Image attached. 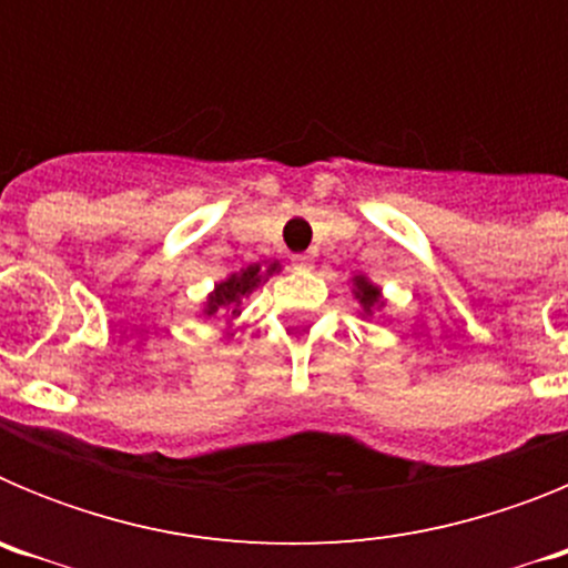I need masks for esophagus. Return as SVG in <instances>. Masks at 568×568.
Masks as SVG:
<instances>
[{
	"label": "esophagus",
	"mask_w": 568,
	"mask_h": 568,
	"mask_svg": "<svg viewBox=\"0 0 568 568\" xmlns=\"http://www.w3.org/2000/svg\"><path fill=\"white\" fill-rule=\"evenodd\" d=\"M293 264L295 267H313V255H307V253L293 255Z\"/></svg>",
	"instance_id": "obj_1"
}]
</instances>
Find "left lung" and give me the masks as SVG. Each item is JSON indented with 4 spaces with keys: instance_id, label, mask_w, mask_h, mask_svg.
Wrapping results in <instances>:
<instances>
[{
    "instance_id": "8db88e82",
    "label": "left lung",
    "mask_w": 568,
    "mask_h": 568,
    "mask_svg": "<svg viewBox=\"0 0 568 568\" xmlns=\"http://www.w3.org/2000/svg\"><path fill=\"white\" fill-rule=\"evenodd\" d=\"M355 287H358V293H355V295H358V298H361V304H364L366 313H369L375 301H378V293H375L373 284H366L364 278H355Z\"/></svg>"
}]
</instances>
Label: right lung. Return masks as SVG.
Here are the masks:
<instances>
[{"instance_id": "add662e5", "label": "right lung", "mask_w": 568, "mask_h": 568, "mask_svg": "<svg viewBox=\"0 0 568 568\" xmlns=\"http://www.w3.org/2000/svg\"><path fill=\"white\" fill-rule=\"evenodd\" d=\"M275 270H278V264H270L267 275L275 273ZM261 278H264V273H261V264H253V267L230 275V278L222 281V284L215 287V293L210 295L207 315H213L215 310H230V315H239L241 298H244L247 293H253V290L261 284Z\"/></svg>"}]
</instances>
